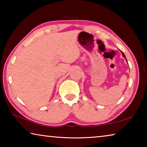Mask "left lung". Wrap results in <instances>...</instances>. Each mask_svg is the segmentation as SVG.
<instances>
[{
    "label": "left lung",
    "instance_id": "obj_1",
    "mask_svg": "<svg viewBox=\"0 0 147 147\" xmlns=\"http://www.w3.org/2000/svg\"><path fill=\"white\" fill-rule=\"evenodd\" d=\"M121 53H122V54H123V57H124V58H126V57H125V55H124V53H123V52H122L121 51ZM126 61H127V60H126Z\"/></svg>",
    "mask_w": 147,
    "mask_h": 147
}]
</instances>
